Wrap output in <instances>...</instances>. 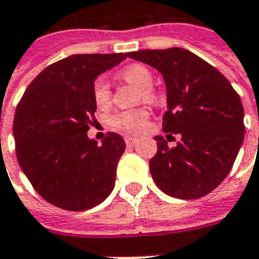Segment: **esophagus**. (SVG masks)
<instances>
[{
  "mask_svg": "<svg viewBox=\"0 0 259 259\" xmlns=\"http://www.w3.org/2000/svg\"><path fill=\"white\" fill-rule=\"evenodd\" d=\"M135 143H137V138H133V137H126V138H125V144L130 145V147L134 145Z\"/></svg>",
  "mask_w": 259,
  "mask_h": 259,
  "instance_id": "obj_1",
  "label": "esophagus"
}]
</instances>
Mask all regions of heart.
Wrapping results in <instances>:
<instances>
[{
	"instance_id": "b5f03b06",
	"label": "heart",
	"mask_w": 259,
	"mask_h": 259,
	"mask_svg": "<svg viewBox=\"0 0 259 259\" xmlns=\"http://www.w3.org/2000/svg\"><path fill=\"white\" fill-rule=\"evenodd\" d=\"M121 77L140 89V98L144 101H154V92L151 91L153 75L144 65L134 63L125 67L121 72ZM92 96L95 104L99 108H105L111 102V89L104 77H98L92 85ZM148 122V112L143 108L118 111L109 116V125L124 134H140Z\"/></svg>"
}]
</instances>
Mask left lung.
Masks as SVG:
<instances>
[{
    "label": "left lung",
    "mask_w": 259,
    "mask_h": 259,
    "mask_svg": "<svg viewBox=\"0 0 259 259\" xmlns=\"http://www.w3.org/2000/svg\"><path fill=\"white\" fill-rule=\"evenodd\" d=\"M128 57L163 75L168 106L163 131L182 137L173 148L155 137L157 153L150 160L153 180L177 199L203 197L224 182L244 143L239 95L218 69L186 49L138 50Z\"/></svg>",
    "instance_id": "1"
}]
</instances>
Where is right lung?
<instances>
[{"label": "right lung", "instance_id": "add662e5", "mask_svg": "<svg viewBox=\"0 0 259 259\" xmlns=\"http://www.w3.org/2000/svg\"><path fill=\"white\" fill-rule=\"evenodd\" d=\"M128 53L73 55L47 66L17 105L13 133L21 170L35 192L60 209H92L114 190L124 138L108 133L102 144L88 138L96 104V76Z\"/></svg>", "mask_w": 259, "mask_h": 259}]
</instances>
